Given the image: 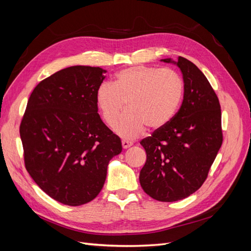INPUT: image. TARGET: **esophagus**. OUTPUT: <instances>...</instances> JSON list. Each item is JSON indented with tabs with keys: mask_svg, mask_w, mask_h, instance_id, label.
<instances>
[{
	"mask_svg": "<svg viewBox=\"0 0 251 251\" xmlns=\"http://www.w3.org/2000/svg\"><path fill=\"white\" fill-rule=\"evenodd\" d=\"M121 144H123V148L124 149H127V148H130V147H132V142L131 141H127V140H123L121 141Z\"/></svg>",
	"mask_w": 251,
	"mask_h": 251,
	"instance_id": "esophagus-1",
	"label": "esophagus"
}]
</instances>
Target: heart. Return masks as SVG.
Instances as JSON below:
<instances>
[{"mask_svg": "<svg viewBox=\"0 0 251 251\" xmlns=\"http://www.w3.org/2000/svg\"><path fill=\"white\" fill-rule=\"evenodd\" d=\"M183 81L172 69L128 67L116 74L115 81L102 82L95 93L97 108L103 120L112 126L127 102L128 111L114 125L121 137H138L148 126L160 130L176 114L182 96Z\"/></svg>", "mask_w": 251, "mask_h": 251, "instance_id": "obj_1", "label": "heart"}]
</instances>
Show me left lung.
Segmentation results:
<instances>
[{
	"instance_id": "1",
	"label": "left lung",
	"mask_w": 251,
	"mask_h": 251,
	"mask_svg": "<svg viewBox=\"0 0 251 251\" xmlns=\"http://www.w3.org/2000/svg\"><path fill=\"white\" fill-rule=\"evenodd\" d=\"M161 62L176 65L183 77V101L176 115L140 144L147 162L140 171L142 189L151 198L174 202L201 187L222 146L220 102L202 71L179 56Z\"/></svg>"
}]
</instances>
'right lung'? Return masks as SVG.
Wrapping results in <instances>:
<instances>
[{"label":"right lung","mask_w":251,"mask_h":251,"mask_svg":"<svg viewBox=\"0 0 251 251\" xmlns=\"http://www.w3.org/2000/svg\"><path fill=\"white\" fill-rule=\"evenodd\" d=\"M107 71L72 66L42 80L29 97L20 135L26 170L43 191L78 206L96 198L121 141L100 119L95 93Z\"/></svg>","instance_id":"1"}]
</instances>
